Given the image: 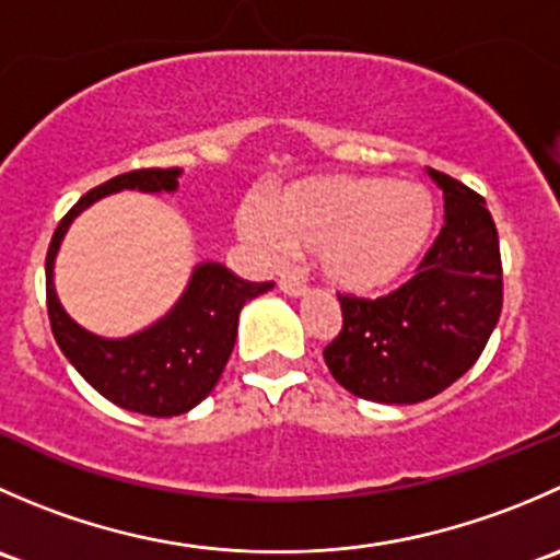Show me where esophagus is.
I'll list each match as a JSON object with an SVG mask.
<instances>
[{
	"label": "esophagus",
	"instance_id": "1",
	"mask_svg": "<svg viewBox=\"0 0 560 560\" xmlns=\"http://www.w3.org/2000/svg\"><path fill=\"white\" fill-rule=\"evenodd\" d=\"M279 290L284 292V295H290V298L308 295V287L301 284V281H298V279H281L279 281Z\"/></svg>",
	"mask_w": 560,
	"mask_h": 560
}]
</instances>
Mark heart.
I'll return each instance as SVG.
<instances>
[{
  "label": "heart",
  "instance_id": "1",
  "mask_svg": "<svg viewBox=\"0 0 560 560\" xmlns=\"http://www.w3.org/2000/svg\"><path fill=\"white\" fill-rule=\"evenodd\" d=\"M433 200L425 186L380 175H316L244 206L238 233L265 259L314 248L319 273L352 295L398 281L425 248Z\"/></svg>",
  "mask_w": 560,
  "mask_h": 560
}]
</instances>
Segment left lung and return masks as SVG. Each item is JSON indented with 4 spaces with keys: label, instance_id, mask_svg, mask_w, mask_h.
I'll use <instances>...</instances> for the list:
<instances>
[{
    "label": "left lung",
    "instance_id": "1",
    "mask_svg": "<svg viewBox=\"0 0 560 560\" xmlns=\"http://www.w3.org/2000/svg\"><path fill=\"white\" fill-rule=\"evenodd\" d=\"M444 228L417 273L385 298L338 295L343 325L325 363L343 389L376 404H420L460 380L501 316L499 233L485 200L450 175Z\"/></svg>",
    "mask_w": 560,
    "mask_h": 560
}]
</instances>
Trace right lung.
Returning a JSON list of instances; mask_svg holds the SVG:
<instances>
[{
  "instance_id": "right-lung-1",
  "label": "right lung",
  "mask_w": 560,
  "mask_h": 560,
  "mask_svg": "<svg viewBox=\"0 0 560 560\" xmlns=\"http://www.w3.org/2000/svg\"><path fill=\"white\" fill-rule=\"evenodd\" d=\"M180 167H149L121 173L94 186L67 211L45 257V298L56 343L78 374L110 404L149 417H175L195 409L222 376L238 336V314L252 298L273 290V281L254 284L224 268L200 262L191 270L178 303L145 330L127 338H103L83 330L61 308L54 290V259L72 219L100 197L124 189L175 191Z\"/></svg>"
}]
</instances>
